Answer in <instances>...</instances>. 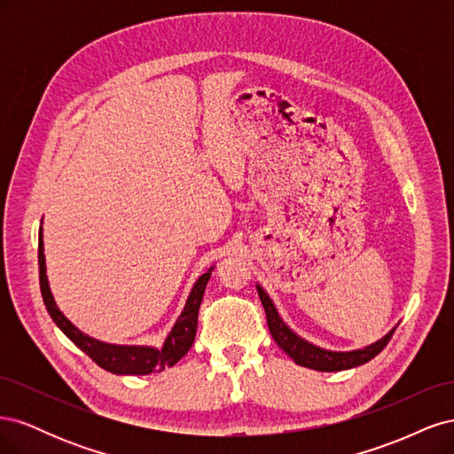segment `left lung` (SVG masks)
<instances>
[{
    "label": "left lung",
    "instance_id": "obj_1",
    "mask_svg": "<svg viewBox=\"0 0 454 454\" xmlns=\"http://www.w3.org/2000/svg\"><path fill=\"white\" fill-rule=\"evenodd\" d=\"M257 294L261 299V305L265 309L267 314V324H269V332L272 335V339L277 340V345L290 356V358L309 369H316V371H345V369H352L367 364L369 360H373L375 356L388 345V340L392 339L395 329L388 335H384L380 340L373 342L362 350H352V352H332V350H324L320 347H314L310 342L303 340L301 337H297L290 327H287L282 318L278 316L277 309H274L272 301L269 299V295L263 292V287L257 286Z\"/></svg>",
    "mask_w": 454,
    "mask_h": 454
}]
</instances>
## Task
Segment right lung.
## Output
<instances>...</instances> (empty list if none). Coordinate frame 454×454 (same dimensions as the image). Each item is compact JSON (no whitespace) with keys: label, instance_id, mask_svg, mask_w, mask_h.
Returning a JSON list of instances; mask_svg holds the SVG:
<instances>
[{"label":"right lung","instance_id":"add662e5","mask_svg":"<svg viewBox=\"0 0 454 454\" xmlns=\"http://www.w3.org/2000/svg\"><path fill=\"white\" fill-rule=\"evenodd\" d=\"M39 286H41V295H43V303L64 335L72 342L83 350L89 358L100 365L102 369L109 371V373L115 375H149L162 371L164 367H172L174 364L180 362L184 356L189 352L191 345L195 342L197 335V320H199V309L202 303V295L206 290V284H208L212 277V269L204 272L202 277L193 286V290L189 294L187 303L184 307V312L180 318L176 320L172 332L168 333L167 340H164L162 348H151V347H121V345H107V342H100L89 335H85L79 329L66 318V316L59 310L57 303H54L51 287L47 282L45 274V255H43V239H41L39 231Z\"/></svg>","mask_w":454,"mask_h":454}]
</instances>
